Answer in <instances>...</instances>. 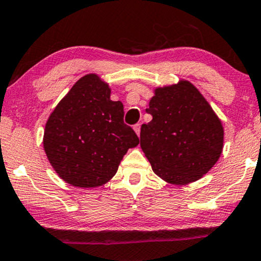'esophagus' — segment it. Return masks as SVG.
Segmentation results:
<instances>
[{"mask_svg":"<svg viewBox=\"0 0 261 261\" xmlns=\"http://www.w3.org/2000/svg\"><path fill=\"white\" fill-rule=\"evenodd\" d=\"M133 128H134V130H136L137 136L139 137V136H140V123H137V124H134V125H133Z\"/></svg>","mask_w":261,"mask_h":261,"instance_id":"34e87169","label":"esophagus"}]
</instances>
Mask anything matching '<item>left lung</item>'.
I'll return each mask as SVG.
<instances>
[{
	"label": "left lung",
	"mask_w": 261,
	"mask_h": 261,
	"mask_svg": "<svg viewBox=\"0 0 261 261\" xmlns=\"http://www.w3.org/2000/svg\"><path fill=\"white\" fill-rule=\"evenodd\" d=\"M141 125L140 146L152 170L170 184L202 178L219 160L224 128L213 109L189 81L156 88Z\"/></svg>",
	"instance_id": "8db88e82"
}]
</instances>
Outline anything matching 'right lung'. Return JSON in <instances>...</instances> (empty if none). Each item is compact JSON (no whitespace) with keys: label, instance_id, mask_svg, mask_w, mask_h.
Wrapping results in <instances>:
<instances>
[{"label":"right lung","instance_id":"obj_1","mask_svg":"<svg viewBox=\"0 0 261 261\" xmlns=\"http://www.w3.org/2000/svg\"><path fill=\"white\" fill-rule=\"evenodd\" d=\"M108 83L89 73L80 79L50 114L43 147L58 175L77 188H96L117 172L139 138L123 122V104L112 101Z\"/></svg>","mask_w":261,"mask_h":261}]
</instances>
